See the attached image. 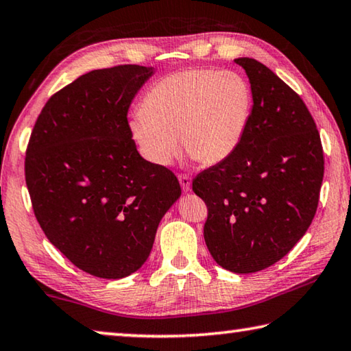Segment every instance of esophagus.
<instances>
[{"label": "esophagus", "mask_w": 351, "mask_h": 351, "mask_svg": "<svg viewBox=\"0 0 351 351\" xmlns=\"http://www.w3.org/2000/svg\"><path fill=\"white\" fill-rule=\"evenodd\" d=\"M178 180H180L182 192H189L190 186H192V178H190L189 175H180V176H178Z\"/></svg>", "instance_id": "1"}]
</instances>
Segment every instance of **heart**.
Wrapping results in <instances>:
<instances>
[{
  "mask_svg": "<svg viewBox=\"0 0 351 351\" xmlns=\"http://www.w3.org/2000/svg\"><path fill=\"white\" fill-rule=\"evenodd\" d=\"M252 108L247 82L232 71L190 69L147 91L130 132L148 162L167 167L186 150L204 164L228 159L245 138Z\"/></svg>",
  "mask_w": 351,
  "mask_h": 351,
  "instance_id": "obj_1",
  "label": "heart"
}]
</instances>
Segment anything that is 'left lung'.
I'll return each mask as SVG.
<instances>
[{"label": "left lung", "mask_w": 351, "mask_h": 351, "mask_svg": "<svg viewBox=\"0 0 351 351\" xmlns=\"http://www.w3.org/2000/svg\"><path fill=\"white\" fill-rule=\"evenodd\" d=\"M246 71L252 110L240 147L193 180L207 206L204 240L230 272H257L283 258L310 228L324 180V150L304 100L254 58Z\"/></svg>", "instance_id": "8db88e82"}]
</instances>
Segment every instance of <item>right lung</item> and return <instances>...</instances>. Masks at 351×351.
Masks as SVG:
<instances>
[{
    "mask_svg": "<svg viewBox=\"0 0 351 351\" xmlns=\"http://www.w3.org/2000/svg\"><path fill=\"white\" fill-rule=\"evenodd\" d=\"M153 68L96 69L56 93L26 150V186L38 224L77 268L122 278L150 255L159 221L181 187L141 156L128 108Z\"/></svg>",
    "mask_w": 351,
    "mask_h": 351,
    "instance_id": "obj_1",
    "label": "right lung"
}]
</instances>
